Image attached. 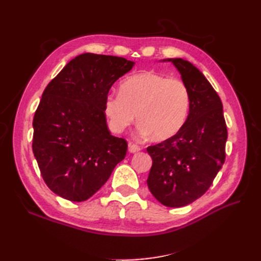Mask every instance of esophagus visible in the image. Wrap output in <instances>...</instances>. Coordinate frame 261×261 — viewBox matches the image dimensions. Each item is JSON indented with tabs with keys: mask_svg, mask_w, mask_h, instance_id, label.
Here are the masks:
<instances>
[{
	"mask_svg": "<svg viewBox=\"0 0 261 261\" xmlns=\"http://www.w3.org/2000/svg\"><path fill=\"white\" fill-rule=\"evenodd\" d=\"M127 147H129V151H130L131 153H136V152L141 150V148H140L139 146L134 145V143H129V146H127Z\"/></svg>",
	"mask_w": 261,
	"mask_h": 261,
	"instance_id": "34e87169",
	"label": "esophagus"
}]
</instances>
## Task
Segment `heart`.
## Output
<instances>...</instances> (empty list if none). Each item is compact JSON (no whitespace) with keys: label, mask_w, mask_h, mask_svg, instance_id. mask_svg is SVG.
Instances as JSON below:
<instances>
[{"label":"heart","mask_w":261,"mask_h":261,"mask_svg":"<svg viewBox=\"0 0 261 261\" xmlns=\"http://www.w3.org/2000/svg\"><path fill=\"white\" fill-rule=\"evenodd\" d=\"M190 108L191 95L184 82L154 71H142L122 82L120 94H108L104 115L114 134L123 132L137 115L139 134L162 141L181 130Z\"/></svg>","instance_id":"1"}]
</instances>
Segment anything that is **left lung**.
Instances as JSON below:
<instances>
[{
    "mask_svg": "<svg viewBox=\"0 0 261 261\" xmlns=\"http://www.w3.org/2000/svg\"><path fill=\"white\" fill-rule=\"evenodd\" d=\"M173 63L191 95L188 118L170 139L147 148L152 159L147 184L158 202L181 207L201 197L212 185L225 159L228 131L218 93L192 63L181 58Z\"/></svg>",
    "mask_w": 261,
    "mask_h": 261,
    "instance_id": "1",
    "label": "left lung"
}]
</instances>
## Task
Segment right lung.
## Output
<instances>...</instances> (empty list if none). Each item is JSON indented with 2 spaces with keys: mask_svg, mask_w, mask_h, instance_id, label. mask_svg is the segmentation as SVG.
I'll return each mask as SVG.
<instances>
[{
  "mask_svg": "<svg viewBox=\"0 0 261 261\" xmlns=\"http://www.w3.org/2000/svg\"><path fill=\"white\" fill-rule=\"evenodd\" d=\"M135 62L86 53L49 83L33 118L32 150L43 180L58 196H93L124 159L127 145L110 134L104 101Z\"/></svg>",
  "mask_w": 261,
  "mask_h": 261,
  "instance_id": "obj_1",
  "label": "right lung"
}]
</instances>
